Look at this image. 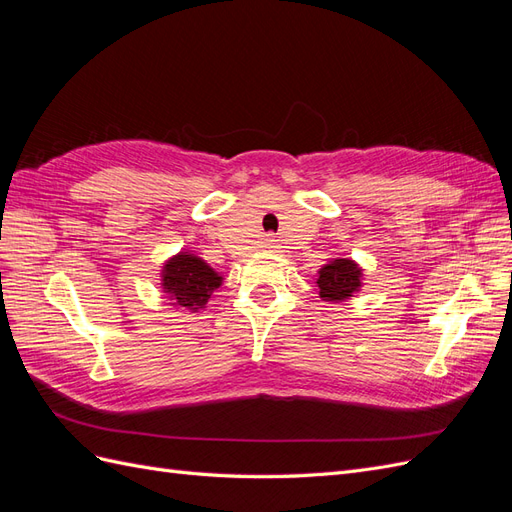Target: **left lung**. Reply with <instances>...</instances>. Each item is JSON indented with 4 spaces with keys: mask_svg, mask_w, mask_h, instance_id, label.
<instances>
[{
    "mask_svg": "<svg viewBox=\"0 0 512 512\" xmlns=\"http://www.w3.org/2000/svg\"><path fill=\"white\" fill-rule=\"evenodd\" d=\"M361 269L354 260L337 258L318 271V288L322 301H344L361 288Z\"/></svg>",
    "mask_w": 512,
    "mask_h": 512,
    "instance_id": "8db88e82",
    "label": "left lung"
}]
</instances>
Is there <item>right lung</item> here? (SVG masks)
<instances>
[{
	"mask_svg": "<svg viewBox=\"0 0 512 512\" xmlns=\"http://www.w3.org/2000/svg\"><path fill=\"white\" fill-rule=\"evenodd\" d=\"M224 277L213 271L203 258L190 252H179L162 269V288L175 307L196 309L205 307L211 294L222 286Z\"/></svg>",
	"mask_w": 512,
	"mask_h": 512,
	"instance_id": "right-lung-1",
	"label": "right lung"
}]
</instances>
